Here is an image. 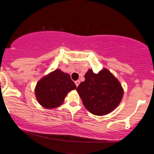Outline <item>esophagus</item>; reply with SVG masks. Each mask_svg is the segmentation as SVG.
Instances as JSON below:
<instances>
[{"label": "esophagus", "mask_w": 154, "mask_h": 154, "mask_svg": "<svg viewBox=\"0 0 154 154\" xmlns=\"http://www.w3.org/2000/svg\"><path fill=\"white\" fill-rule=\"evenodd\" d=\"M80 80H77V81H75V85H76V86H78L79 85H80Z\"/></svg>", "instance_id": "34e87169"}]
</instances>
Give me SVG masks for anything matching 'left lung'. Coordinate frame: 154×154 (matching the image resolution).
<instances>
[{
    "label": "left lung",
    "instance_id": "8db88e82",
    "mask_svg": "<svg viewBox=\"0 0 154 154\" xmlns=\"http://www.w3.org/2000/svg\"><path fill=\"white\" fill-rule=\"evenodd\" d=\"M85 79L77 91L89 112L96 116H104L118 107L124 96V90L109 70L104 69L95 74L89 69Z\"/></svg>",
    "mask_w": 154,
    "mask_h": 154
}]
</instances>
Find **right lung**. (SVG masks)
Masks as SVG:
<instances>
[{"instance_id":"1","label":"right lung","mask_w":154,"mask_h":154,"mask_svg":"<svg viewBox=\"0 0 154 154\" xmlns=\"http://www.w3.org/2000/svg\"><path fill=\"white\" fill-rule=\"evenodd\" d=\"M76 88L69 74L55 69L38 81L35 95L42 107L53 109L61 105L67 94Z\"/></svg>"}]
</instances>
